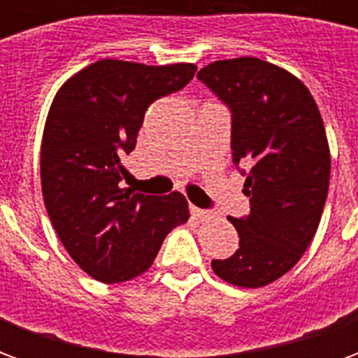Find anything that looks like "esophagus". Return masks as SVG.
<instances>
[{"label": "esophagus", "instance_id": "obj_1", "mask_svg": "<svg viewBox=\"0 0 358 358\" xmlns=\"http://www.w3.org/2000/svg\"><path fill=\"white\" fill-rule=\"evenodd\" d=\"M189 210H192V215H194V218H197V220H207V218H209V213L199 209V207H194V205H192Z\"/></svg>", "mask_w": 358, "mask_h": 358}]
</instances>
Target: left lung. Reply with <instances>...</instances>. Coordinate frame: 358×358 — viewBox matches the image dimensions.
<instances>
[{
  "mask_svg": "<svg viewBox=\"0 0 358 358\" xmlns=\"http://www.w3.org/2000/svg\"><path fill=\"white\" fill-rule=\"evenodd\" d=\"M197 78L232 113V159L251 213L234 218L240 248L215 274L263 287L292 270L313 241L330 186V148L307 86L257 57L215 61Z\"/></svg>",
  "mask_w": 358,
  "mask_h": 358,
  "instance_id": "8db88e82",
  "label": "left lung"
}]
</instances>
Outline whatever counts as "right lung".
I'll use <instances>...</instances> for the list:
<instances>
[{
    "mask_svg": "<svg viewBox=\"0 0 358 358\" xmlns=\"http://www.w3.org/2000/svg\"><path fill=\"white\" fill-rule=\"evenodd\" d=\"M192 63L149 66L103 59L61 86L42 138V194L69 255L90 276L118 284L153 264L166 234L189 218L186 197L120 187L151 103L194 78Z\"/></svg>",
    "mask_w": 358,
    "mask_h": 358,
    "instance_id": "1",
    "label": "right lung"
}]
</instances>
